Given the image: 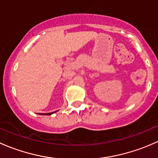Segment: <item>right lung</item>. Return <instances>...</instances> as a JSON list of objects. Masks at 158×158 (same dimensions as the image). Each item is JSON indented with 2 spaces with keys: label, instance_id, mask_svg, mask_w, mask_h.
I'll list each match as a JSON object with an SVG mask.
<instances>
[{
  "label": "right lung",
  "instance_id": "add662e5",
  "mask_svg": "<svg viewBox=\"0 0 158 158\" xmlns=\"http://www.w3.org/2000/svg\"><path fill=\"white\" fill-rule=\"evenodd\" d=\"M56 112V111H53V112H50V113H45V114H47V115H50L51 114H52V113Z\"/></svg>",
  "mask_w": 158,
  "mask_h": 158
}]
</instances>
